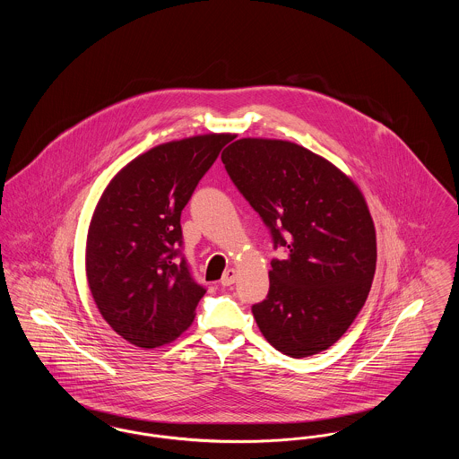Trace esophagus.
<instances>
[{"label": "esophagus", "instance_id": "obj_1", "mask_svg": "<svg viewBox=\"0 0 459 459\" xmlns=\"http://www.w3.org/2000/svg\"><path fill=\"white\" fill-rule=\"evenodd\" d=\"M236 279H238V270H234V268H229V270H225V273H223V277H221V285H232L236 282Z\"/></svg>", "mask_w": 459, "mask_h": 459}]
</instances>
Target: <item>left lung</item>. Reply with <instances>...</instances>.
<instances>
[{"instance_id": "8db88e82", "label": "left lung", "mask_w": 459, "mask_h": 459, "mask_svg": "<svg viewBox=\"0 0 459 459\" xmlns=\"http://www.w3.org/2000/svg\"><path fill=\"white\" fill-rule=\"evenodd\" d=\"M221 161L287 251L270 263L268 296L253 306L263 337L290 358L328 350L375 275L377 236L361 189L327 158L282 139L242 137Z\"/></svg>"}]
</instances>
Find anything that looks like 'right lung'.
<instances>
[{
	"label": "right lung",
	"instance_id": "add662e5",
	"mask_svg": "<svg viewBox=\"0 0 459 459\" xmlns=\"http://www.w3.org/2000/svg\"><path fill=\"white\" fill-rule=\"evenodd\" d=\"M232 134H201L135 156L108 182L89 223V290L109 327L153 350L191 327L206 289L186 260L180 213Z\"/></svg>",
	"mask_w": 459,
	"mask_h": 459
}]
</instances>
